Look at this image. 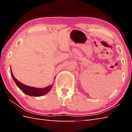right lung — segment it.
<instances>
[{
    "label": "right lung",
    "instance_id": "obj_1",
    "mask_svg": "<svg viewBox=\"0 0 132 132\" xmlns=\"http://www.w3.org/2000/svg\"><path fill=\"white\" fill-rule=\"evenodd\" d=\"M11 69V68H10ZM11 75L13 80L16 84L17 86L19 87L20 90L23 91L24 93H25L26 94L32 96V97H40V96H42L46 94H47L48 92H50L51 91V88H52L53 84L50 85L48 87H46L45 88H36L34 87H30L28 86H27L22 83V82H20L19 81L15 79L14 76L13 75L12 69L10 70Z\"/></svg>",
    "mask_w": 132,
    "mask_h": 132
}]
</instances>
